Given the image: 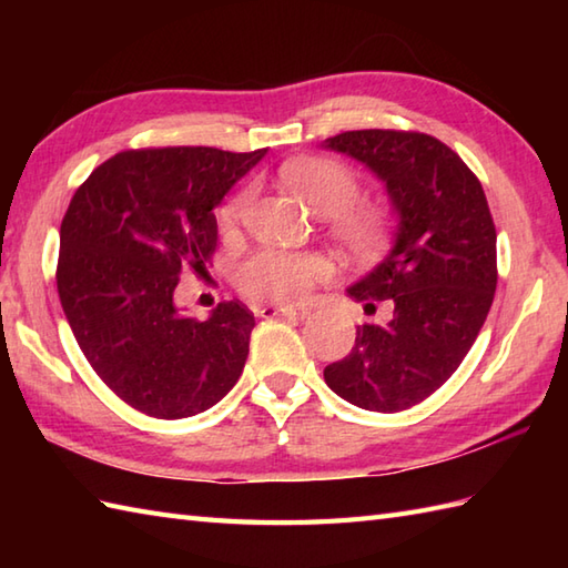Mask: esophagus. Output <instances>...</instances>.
Instances as JSON below:
<instances>
[{"mask_svg":"<svg viewBox=\"0 0 568 568\" xmlns=\"http://www.w3.org/2000/svg\"><path fill=\"white\" fill-rule=\"evenodd\" d=\"M258 312H261V317H265V320H271V317H297V320H305L310 315V310L307 307H300V305H283V307L265 305Z\"/></svg>","mask_w":568,"mask_h":568,"instance_id":"esophagus-1","label":"esophagus"}]
</instances>
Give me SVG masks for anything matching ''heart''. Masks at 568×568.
Returning <instances> with one entry per match:
<instances>
[{
  "label": "heart",
  "instance_id": "heart-1",
  "mask_svg": "<svg viewBox=\"0 0 568 568\" xmlns=\"http://www.w3.org/2000/svg\"><path fill=\"white\" fill-rule=\"evenodd\" d=\"M285 185L303 197L312 210L324 214L329 236L344 251L358 258L378 256L385 251L395 229L390 202L358 197L361 180L354 168L327 155H305L283 165ZM253 200V187L232 192L216 210L222 232H232ZM329 275V263L317 253H291L261 248L241 261L234 283L253 300H281L291 303L310 293V287Z\"/></svg>",
  "mask_w": 568,
  "mask_h": 568
}]
</instances>
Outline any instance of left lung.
<instances>
[{"label": "left lung", "instance_id": "8db88e82", "mask_svg": "<svg viewBox=\"0 0 568 568\" xmlns=\"http://www.w3.org/2000/svg\"><path fill=\"white\" fill-rule=\"evenodd\" d=\"M324 146L366 163L400 216L390 256L348 287L371 312L390 303V320L361 324L324 381L356 407L400 413L452 378L484 327L498 285L496 224L480 180L439 139L361 129Z\"/></svg>", "mask_w": 568, "mask_h": 568}]
</instances>
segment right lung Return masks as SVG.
Instances as JSON below:
<instances>
[{
    "label": "right lung",
    "instance_id": "add662e5",
    "mask_svg": "<svg viewBox=\"0 0 568 568\" xmlns=\"http://www.w3.org/2000/svg\"><path fill=\"white\" fill-rule=\"evenodd\" d=\"M265 149H129L94 168L60 224L55 283L75 342L116 397L159 419L210 409L248 356L253 312L226 300L197 322L175 305L180 273H207L214 207Z\"/></svg>",
    "mask_w": 568,
    "mask_h": 568
}]
</instances>
